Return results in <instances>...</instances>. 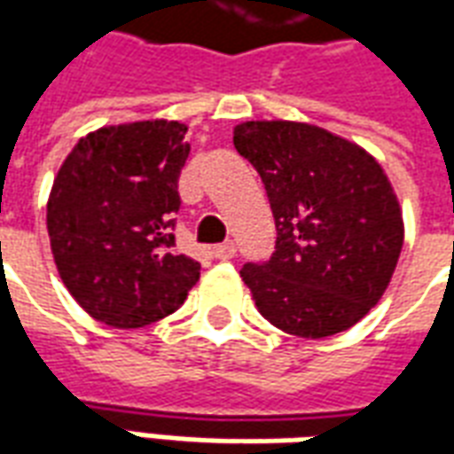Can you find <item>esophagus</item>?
Returning a JSON list of instances; mask_svg holds the SVG:
<instances>
[{
    "mask_svg": "<svg viewBox=\"0 0 454 454\" xmlns=\"http://www.w3.org/2000/svg\"><path fill=\"white\" fill-rule=\"evenodd\" d=\"M233 255H236V243H233V240L218 243V246L214 247V257H218V260H231Z\"/></svg>",
    "mask_w": 454,
    "mask_h": 454,
    "instance_id": "1",
    "label": "esophagus"
}]
</instances>
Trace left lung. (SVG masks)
I'll use <instances>...</instances> for the list:
<instances>
[{"label": "left lung", "instance_id": "8db88e82", "mask_svg": "<svg viewBox=\"0 0 454 454\" xmlns=\"http://www.w3.org/2000/svg\"><path fill=\"white\" fill-rule=\"evenodd\" d=\"M233 145L262 179L277 228L270 260L240 270L257 311L301 338L348 331L381 299L403 246L381 165L296 121H246Z\"/></svg>", "mask_w": 454, "mask_h": 454}]
</instances>
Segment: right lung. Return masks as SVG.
I'll use <instances>...</instances> for the list:
<instances>
[{"instance_id":"add662e5","label":"right lung","mask_w":454,"mask_h":454,"mask_svg":"<svg viewBox=\"0 0 454 454\" xmlns=\"http://www.w3.org/2000/svg\"><path fill=\"white\" fill-rule=\"evenodd\" d=\"M187 126L136 121L80 138L48 199V236L67 292L116 328L155 324L184 304L199 262L175 250Z\"/></svg>"}]
</instances>
